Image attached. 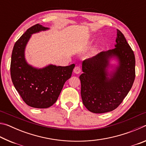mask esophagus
<instances>
[{
  "mask_svg": "<svg viewBox=\"0 0 146 146\" xmlns=\"http://www.w3.org/2000/svg\"><path fill=\"white\" fill-rule=\"evenodd\" d=\"M74 73L76 74H79L81 72V69L79 66H76V67L74 68Z\"/></svg>",
  "mask_w": 146,
  "mask_h": 146,
  "instance_id": "34e87169",
  "label": "esophagus"
}]
</instances>
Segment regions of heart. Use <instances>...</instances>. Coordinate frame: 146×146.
I'll use <instances>...</instances> for the list:
<instances>
[{"mask_svg": "<svg viewBox=\"0 0 146 146\" xmlns=\"http://www.w3.org/2000/svg\"><path fill=\"white\" fill-rule=\"evenodd\" d=\"M97 53V49H93L92 51H91V52L90 53V55H95V54Z\"/></svg>", "mask_w": 146, "mask_h": 146, "instance_id": "obj_1", "label": "heart"}]
</instances>
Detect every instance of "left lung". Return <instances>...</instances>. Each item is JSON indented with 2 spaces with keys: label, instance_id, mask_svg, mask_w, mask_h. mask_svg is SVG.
<instances>
[{
  "label": "left lung",
  "instance_id": "1",
  "mask_svg": "<svg viewBox=\"0 0 146 146\" xmlns=\"http://www.w3.org/2000/svg\"><path fill=\"white\" fill-rule=\"evenodd\" d=\"M115 48L102 51L84 60L80 76L81 97L85 107L94 113L111 111L119 106L131 88L135 78L133 51L122 32L117 29ZM116 58L118 65L108 72L109 61Z\"/></svg>",
  "mask_w": 146,
  "mask_h": 146
}]
</instances>
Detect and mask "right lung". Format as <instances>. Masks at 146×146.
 <instances>
[{"label":"right lung","mask_w":146,"mask_h":146,"mask_svg":"<svg viewBox=\"0 0 146 146\" xmlns=\"http://www.w3.org/2000/svg\"><path fill=\"white\" fill-rule=\"evenodd\" d=\"M48 29L39 24L29 28L16 42L12 51V82L24 102L32 108H48L53 105L75 66L74 64L68 66L50 64L43 68H36L27 62L25 48L31 35Z\"/></svg>","instance_id":"add662e5"}]
</instances>
